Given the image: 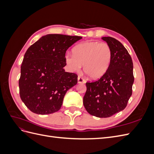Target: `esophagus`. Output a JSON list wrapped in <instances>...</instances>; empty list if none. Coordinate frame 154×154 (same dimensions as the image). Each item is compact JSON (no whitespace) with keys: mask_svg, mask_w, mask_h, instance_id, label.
<instances>
[{"mask_svg":"<svg viewBox=\"0 0 154 154\" xmlns=\"http://www.w3.org/2000/svg\"><path fill=\"white\" fill-rule=\"evenodd\" d=\"M78 83H85V80L81 76H78Z\"/></svg>","mask_w":154,"mask_h":154,"instance_id":"34e87169","label":"esophagus"}]
</instances>
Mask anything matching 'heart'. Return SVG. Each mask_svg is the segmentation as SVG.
Masks as SVG:
<instances>
[{"mask_svg":"<svg viewBox=\"0 0 154 154\" xmlns=\"http://www.w3.org/2000/svg\"><path fill=\"white\" fill-rule=\"evenodd\" d=\"M112 49L109 44L86 42L72 49V55L66 54V63L72 71H78L84 66V71L92 79L103 76L109 68Z\"/></svg>","mask_w":154,"mask_h":154,"instance_id":"1","label":"heart"}]
</instances>
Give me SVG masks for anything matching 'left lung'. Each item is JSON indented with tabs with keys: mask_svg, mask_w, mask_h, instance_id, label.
Returning a JSON list of instances; mask_svg holds the SVG:
<instances>
[{
	"mask_svg": "<svg viewBox=\"0 0 154 154\" xmlns=\"http://www.w3.org/2000/svg\"><path fill=\"white\" fill-rule=\"evenodd\" d=\"M102 39L112 49L109 68L98 80L87 82L83 105L90 114L109 118L127 106L132 94L133 62L123 44L112 37Z\"/></svg>",
	"mask_w": 154,
	"mask_h": 154,
	"instance_id": "left-lung-1",
	"label": "left lung"
}]
</instances>
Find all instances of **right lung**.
I'll return each mask as SVG.
<instances>
[{"label": "right lung", "instance_id": "right-lung-1", "mask_svg": "<svg viewBox=\"0 0 154 154\" xmlns=\"http://www.w3.org/2000/svg\"><path fill=\"white\" fill-rule=\"evenodd\" d=\"M82 38L78 36L47 35L27 49L18 85L22 101L32 112L49 114L61 108L66 93L78 83L76 74L63 69L66 51Z\"/></svg>", "mask_w": 154, "mask_h": 154}]
</instances>
